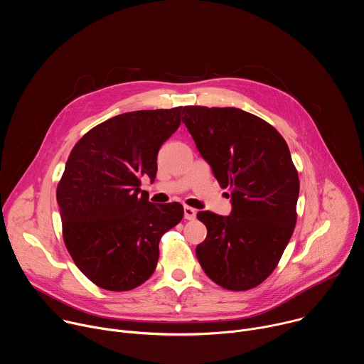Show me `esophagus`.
I'll use <instances>...</instances> for the list:
<instances>
[{
  "mask_svg": "<svg viewBox=\"0 0 364 364\" xmlns=\"http://www.w3.org/2000/svg\"><path fill=\"white\" fill-rule=\"evenodd\" d=\"M196 216H197L196 209H193V207H188V205H184V218L187 220H194Z\"/></svg>",
  "mask_w": 364,
  "mask_h": 364,
  "instance_id": "esophagus-1",
  "label": "esophagus"
}]
</instances>
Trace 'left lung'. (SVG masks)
Here are the masks:
<instances>
[{
	"label": "left lung",
	"instance_id": "1",
	"mask_svg": "<svg viewBox=\"0 0 364 364\" xmlns=\"http://www.w3.org/2000/svg\"><path fill=\"white\" fill-rule=\"evenodd\" d=\"M183 122L222 188L232 212H198L207 236L196 247L212 281L230 291L264 282L292 236L299 194L298 173L281 134L237 108L184 107Z\"/></svg>",
	"mask_w": 364,
	"mask_h": 364
}]
</instances>
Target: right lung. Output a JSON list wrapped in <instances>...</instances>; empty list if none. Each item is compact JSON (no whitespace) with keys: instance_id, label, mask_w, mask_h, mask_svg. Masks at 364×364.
<instances>
[{"instance_id":"add662e5","label":"right lung","mask_w":364,"mask_h":364,"mask_svg":"<svg viewBox=\"0 0 364 364\" xmlns=\"http://www.w3.org/2000/svg\"><path fill=\"white\" fill-rule=\"evenodd\" d=\"M183 107L117 115L73 146L58 186L66 247L80 272L108 291L145 282L159 261L161 236L178 225L180 203L154 204L141 193L152 183L161 145L181 124Z\"/></svg>"}]
</instances>
